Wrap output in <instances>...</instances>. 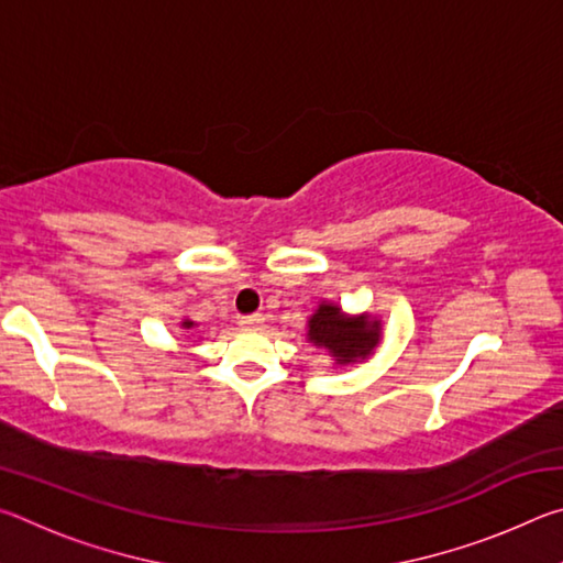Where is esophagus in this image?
Here are the masks:
<instances>
[{
  "mask_svg": "<svg viewBox=\"0 0 563 563\" xmlns=\"http://www.w3.org/2000/svg\"><path fill=\"white\" fill-rule=\"evenodd\" d=\"M241 325L247 330H258L263 328V316H258V312H253V316H241Z\"/></svg>",
  "mask_w": 563,
  "mask_h": 563,
  "instance_id": "1",
  "label": "esophagus"
}]
</instances>
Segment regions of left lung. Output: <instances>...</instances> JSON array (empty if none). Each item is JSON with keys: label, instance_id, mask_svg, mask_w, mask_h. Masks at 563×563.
Segmentation results:
<instances>
[{"label": "left lung", "instance_id": "obj_1", "mask_svg": "<svg viewBox=\"0 0 563 563\" xmlns=\"http://www.w3.org/2000/svg\"><path fill=\"white\" fill-rule=\"evenodd\" d=\"M308 340L328 347L338 362L369 355L379 340V322L369 318H347L335 305H320L308 322Z\"/></svg>", "mask_w": 563, "mask_h": 563}]
</instances>
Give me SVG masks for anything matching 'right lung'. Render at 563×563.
Instances as JSON below:
<instances>
[{"label":"right lung","instance_id":"add662e5","mask_svg":"<svg viewBox=\"0 0 563 563\" xmlns=\"http://www.w3.org/2000/svg\"><path fill=\"white\" fill-rule=\"evenodd\" d=\"M184 328H194V322H184Z\"/></svg>","mask_w":563,"mask_h":563}]
</instances>
